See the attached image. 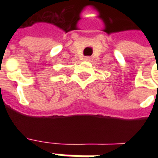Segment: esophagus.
<instances>
[{
	"label": "esophagus",
	"instance_id": "1",
	"mask_svg": "<svg viewBox=\"0 0 158 158\" xmlns=\"http://www.w3.org/2000/svg\"><path fill=\"white\" fill-rule=\"evenodd\" d=\"M90 57H89V56H85V58H84V60H85V61H90Z\"/></svg>",
	"mask_w": 158,
	"mask_h": 158
}]
</instances>
